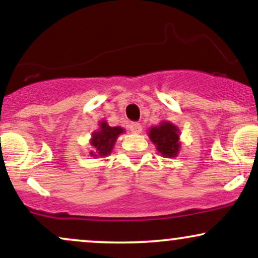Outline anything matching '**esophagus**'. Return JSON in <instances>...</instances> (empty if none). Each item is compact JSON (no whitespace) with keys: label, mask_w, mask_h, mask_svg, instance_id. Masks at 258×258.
<instances>
[{"label":"esophagus","mask_w":258,"mask_h":258,"mask_svg":"<svg viewBox=\"0 0 258 258\" xmlns=\"http://www.w3.org/2000/svg\"><path fill=\"white\" fill-rule=\"evenodd\" d=\"M128 128L131 130V132H133V133H141L142 132V126H141V123H138V122H131L128 125Z\"/></svg>","instance_id":"34e87169"}]
</instances>
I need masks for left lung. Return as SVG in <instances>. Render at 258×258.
Instances as JSON below:
<instances>
[{
	"instance_id": "1",
	"label": "left lung",
	"mask_w": 258,
	"mask_h": 258,
	"mask_svg": "<svg viewBox=\"0 0 258 258\" xmlns=\"http://www.w3.org/2000/svg\"><path fill=\"white\" fill-rule=\"evenodd\" d=\"M177 127L171 122H162L160 126L150 128L149 137L156 149L166 158H173L178 154L179 150V136Z\"/></svg>"
}]
</instances>
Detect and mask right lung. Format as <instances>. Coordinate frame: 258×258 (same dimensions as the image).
<instances>
[{
	"label": "right lung",
	"mask_w": 258,
	"mask_h": 258,
	"mask_svg": "<svg viewBox=\"0 0 258 258\" xmlns=\"http://www.w3.org/2000/svg\"><path fill=\"white\" fill-rule=\"evenodd\" d=\"M123 130L121 127H110L105 121L100 123L99 131L94 132L92 135L91 144L94 148V150L99 156H106L110 154L114 147L116 138L119 137L120 133H122ZM92 155H97L92 152Z\"/></svg>",
	"instance_id": "add662e5"
}]
</instances>
